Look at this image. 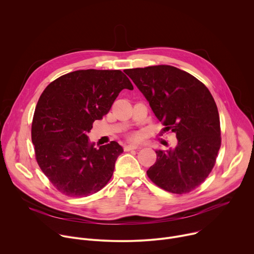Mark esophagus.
Returning <instances> with one entry per match:
<instances>
[{"label": "esophagus", "mask_w": 254, "mask_h": 254, "mask_svg": "<svg viewBox=\"0 0 254 254\" xmlns=\"http://www.w3.org/2000/svg\"><path fill=\"white\" fill-rule=\"evenodd\" d=\"M139 149L138 146H135V144H127V146L125 147V151H130V150H136Z\"/></svg>", "instance_id": "1"}]
</instances>
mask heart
I'll return each instance as SVG.
<instances>
[{"label": "heart", "instance_id": "b5f03b06", "mask_svg": "<svg viewBox=\"0 0 254 254\" xmlns=\"http://www.w3.org/2000/svg\"><path fill=\"white\" fill-rule=\"evenodd\" d=\"M130 138H131V139H136V138H137V135H136V134H132V135L130 136Z\"/></svg>", "mask_w": 254, "mask_h": 254}]
</instances>
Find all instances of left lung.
I'll return each mask as SVG.
<instances>
[{
  "instance_id": "left-lung-1",
  "label": "left lung",
  "mask_w": 254,
  "mask_h": 254,
  "mask_svg": "<svg viewBox=\"0 0 254 254\" xmlns=\"http://www.w3.org/2000/svg\"><path fill=\"white\" fill-rule=\"evenodd\" d=\"M157 119L176 133L174 149L157 150L147 171L160 188L175 194L200 186L221 146L220 119L208 88L186 71L170 65L126 69Z\"/></svg>"
}]
</instances>
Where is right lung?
I'll use <instances>...</instances> for the list:
<instances>
[{
	"instance_id": "right-lung-1",
	"label": "right lung",
	"mask_w": 254,
	"mask_h": 254,
	"mask_svg": "<svg viewBox=\"0 0 254 254\" xmlns=\"http://www.w3.org/2000/svg\"><path fill=\"white\" fill-rule=\"evenodd\" d=\"M132 90L121 70H77L51 82L41 94L32 123L36 160L61 193L86 197L111 180L122 146L95 148L88 137L123 89Z\"/></svg>"
}]
</instances>
